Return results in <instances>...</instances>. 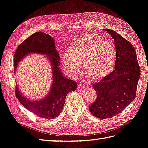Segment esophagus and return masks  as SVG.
Masks as SVG:
<instances>
[{"label": "esophagus", "instance_id": "1", "mask_svg": "<svg viewBox=\"0 0 148 148\" xmlns=\"http://www.w3.org/2000/svg\"><path fill=\"white\" fill-rule=\"evenodd\" d=\"M77 89L79 90H84V89H85V86H84L83 85V84H78V86H77Z\"/></svg>", "mask_w": 148, "mask_h": 148}]
</instances>
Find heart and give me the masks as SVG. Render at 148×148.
Masks as SVG:
<instances>
[{"label":"heart","mask_w":148,"mask_h":148,"mask_svg":"<svg viewBox=\"0 0 148 148\" xmlns=\"http://www.w3.org/2000/svg\"><path fill=\"white\" fill-rule=\"evenodd\" d=\"M116 58V49L112 42L93 35H85L75 40L63 54L62 64L72 77L82 74L84 66L88 77L98 81L111 73Z\"/></svg>","instance_id":"b5f03b06"}]
</instances>
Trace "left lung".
Instances as JSON below:
<instances>
[{"mask_svg":"<svg viewBox=\"0 0 148 148\" xmlns=\"http://www.w3.org/2000/svg\"><path fill=\"white\" fill-rule=\"evenodd\" d=\"M103 29L114 40L115 70L92 85L97 98L89 109L96 117L105 119L119 114L134 99L140 70L132 45L116 32Z\"/></svg>","mask_w":148,"mask_h":148,"instance_id":"8db88e82","label":"left lung"}]
</instances>
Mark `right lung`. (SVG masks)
Returning a JSON list of instances; mask_svg holds the SVG:
<instances>
[{
    "label": "right lung",
    "mask_w": 148,
    "mask_h": 148,
    "mask_svg": "<svg viewBox=\"0 0 148 148\" xmlns=\"http://www.w3.org/2000/svg\"><path fill=\"white\" fill-rule=\"evenodd\" d=\"M37 53L45 56L51 68V84L45 97L40 99H31L25 97L16 85V95L24 107L40 117L53 119L60 115L67 95L76 90L77 82L63 75L60 67V56L55 40L50 35L38 32L31 35L20 45L14 55V73L18 65L27 55Z\"/></svg>",
    "instance_id": "obj_1"
}]
</instances>
